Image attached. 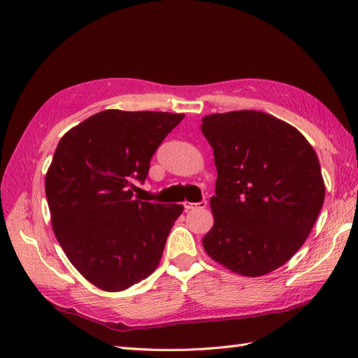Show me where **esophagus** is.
Returning <instances> with one entry per match:
<instances>
[{"instance_id": "esophagus-1", "label": "esophagus", "mask_w": 358, "mask_h": 358, "mask_svg": "<svg viewBox=\"0 0 358 358\" xmlns=\"http://www.w3.org/2000/svg\"><path fill=\"white\" fill-rule=\"evenodd\" d=\"M206 206H208V200H201L199 203H189V201L183 203V208H185L187 210H189V209H204Z\"/></svg>"}]
</instances>
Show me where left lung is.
<instances>
[{"label":"left lung","instance_id":"8db88e82","mask_svg":"<svg viewBox=\"0 0 358 358\" xmlns=\"http://www.w3.org/2000/svg\"><path fill=\"white\" fill-rule=\"evenodd\" d=\"M201 122L218 170L204 251L243 276L272 272L305 243L322 208L315 150L294 127L263 112L216 113Z\"/></svg>","mask_w":358,"mask_h":358}]
</instances>
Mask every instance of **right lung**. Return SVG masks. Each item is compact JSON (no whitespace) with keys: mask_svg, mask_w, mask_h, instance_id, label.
<instances>
[{"mask_svg":"<svg viewBox=\"0 0 358 358\" xmlns=\"http://www.w3.org/2000/svg\"><path fill=\"white\" fill-rule=\"evenodd\" d=\"M183 119L167 112L96 113L64 134L46 175L57 239L71 264L104 291H122L157 268L180 204L136 199L150 158Z\"/></svg>","mask_w":358,"mask_h":358,"instance_id":"add662e5","label":"right lung"}]
</instances>
